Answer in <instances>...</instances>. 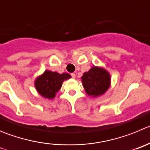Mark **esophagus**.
<instances>
[{"label":"esophagus","mask_w":150,"mask_h":150,"mask_svg":"<svg viewBox=\"0 0 150 150\" xmlns=\"http://www.w3.org/2000/svg\"><path fill=\"white\" fill-rule=\"evenodd\" d=\"M71 76L72 77V78H75V73H72V74H71Z\"/></svg>","instance_id":"1"}]
</instances>
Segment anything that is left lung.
Masks as SVG:
<instances>
[{
  "label": "left lung",
  "instance_id": "1",
  "mask_svg": "<svg viewBox=\"0 0 150 150\" xmlns=\"http://www.w3.org/2000/svg\"><path fill=\"white\" fill-rule=\"evenodd\" d=\"M81 81L86 93L90 96L97 97L103 95L110 87V75L104 68L93 67L83 73Z\"/></svg>",
  "mask_w": 150,
  "mask_h": 150
}]
</instances>
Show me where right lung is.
Returning <instances> with one entry per match:
<instances>
[{
	"label": "right lung",
	"mask_w": 150,
	"mask_h": 150,
	"mask_svg": "<svg viewBox=\"0 0 150 150\" xmlns=\"http://www.w3.org/2000/svg\"><path fill=\"white\" fill-rule=\"evenodd\" d=\"M71 78L68 73L59 74L58 72L45 70L44 73L35 81V87L42 97L48 99L54 98L57 93L61 88L65 80Z\"/></svg>",
	"instance_id": "add662e5"
}]
</instances>
